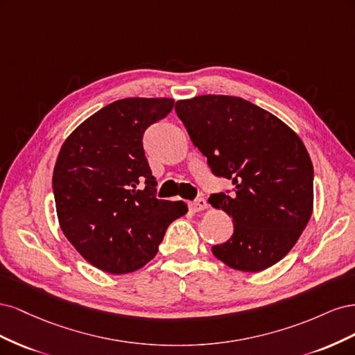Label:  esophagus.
I'll return each instance as SVG.
<instances>
[{"label":"esophagus","mask_w":355,"mask_h":355,"mask_svg":"<svg viewBox=\"0 0 355 355\" xmlns=\"http://www.w3.org/2000/svg\"><path fill=\"white\" fill-rule=\"evenodd\" d=\"M189 206V210L191 211H201V210H204V209H207V201L204 200V198H198V200H196V201H192V202H189L188 204Z\"/></svg>","instance_id":"1"}]
</instances>
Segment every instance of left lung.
I'll list each match as a JSON object with an SVG mask.
<instances>
[{
    "instance_id": "1",
    "label": "left lung",
    "mask_w": 355,
    "mask_h": 355,
    "mask_svg": "<svg viewBox=\"0 0 355 355\" xmlns=\"http://www.w3.org/2000/svg\"><path fill=\"white\" fill-rule=\"evenodd\" d=\"M175 110L211 173L234 185L231 196L209 198L234 223L213 254L244 272L282 261L313 214L314 168L304 142L275 115L235 96H197Z\"/></svg>"
}]
</instances>
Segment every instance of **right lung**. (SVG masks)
Instances as JSON below:
<instances>
[{"label":"right lung","instance_id":"right-lung-1","mask_svg":"<svg viewBox=\"0 0 355 355\" xmlns=\"http://www.w3.org/2000/svg\"><path fill=\"white\" fill-rule=\"evenodd\" d=\"M168 98L115 101L81 123L53 171L60 228L85 261L110 274L133 272L158 252L166 230L188 211L157 198L144 151L146 128L173 110Z\"/></svg>","mask_w":355,"mask_h":355}]
</instances>
